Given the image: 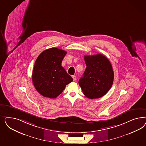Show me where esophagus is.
Here are the masks:
<instances>
[{
    "label": "esophagus",
    "instance_id": "1",
    "mask_svg": "<svg viewBox=\"0 0 146 146\" xmlns=\"http://www.w3.org/2000/svg\"><path fill=\"white\" fill-rule=\"evenodd\" d=\"M72 78L74 81H75L76 79V75H72Z\"/></svg>",
    "mask_w": 146,
    "mask_h": 146
}]
</instances>
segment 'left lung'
Masks as SVG:
<instances>
[{"label": "left lung", "mask_w": 146, "mask_h": 146, "mask_svg": "<svg viewBox=\"0 0 146 146\" xmlns=\"http://www.w3.org/2000/svg\"><path fill=\"white\" fill-rule=\"evenodd\" d=\"M84 59L87 67L79 81L83 94L90 99L102 97L113 84L114 73L111 64L101 54L84 56Z\"/></svg>", "instance_id": "left-lung-1"}]
</instances>
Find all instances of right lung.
<instances>
[{
  "label": "right lung",
  "mask_w": 146,
  "mask_h": 146,
  "mask_svg": "<svg viewBox=\"0 0 146 146\" xmlns=\"http://www.w3.org/2000/svg\"><path fill=\"white\" fill-rule=\"evenodd\" d=\"M66 52L52 48L43 51L36 59L32 80L36 90L44 97L54 98L73 81L62 66Z\"/></svg>",
  "instance_id": "1"
}]
</instances>
